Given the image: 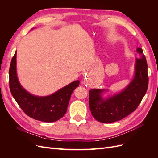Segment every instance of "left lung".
I'll list each match as a JSON object with an SVG mask.
<instances>
[{"mask_svg": "<svg viewBox=\"0 0 158 158\" xmlns=\"http://www.w3.org/2000/svg\"><path fill=\"white\" fill-rule=\"evenodd\" d=\"M136 52L140 55L135 64V74L131 82L121 91L113 95H103L108 89H92L89 91V104L95 119L103 123L120 121L139 106L146 92L148 85V65L146 57L140 47Z\"/></svg>", "mask_w": 158, "mask_h": 158, "instance_id": "left-lung-1", "label": "left lung"}]
</instances>
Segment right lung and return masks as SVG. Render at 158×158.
Segmentation results:
<instances>
[{"label": "right lung", "instance_id": "add662e5", "mask_svg": "<svg viewBox=\"0 0 158 158\" xmlns=\"http://www.w3.org/2000/svg\"><path fill=\"white\" fill-rule=\"evenodd\" d=\"M79 80L68 84L47 96L31 94L19 82L16 70V51L9 69V85L13 98L27 115L35 120L52 123L63 117L67 111L73 91L78 87Z\"/></svg>", "mask_w": 158, "mask_h": 158}]
</instances>
